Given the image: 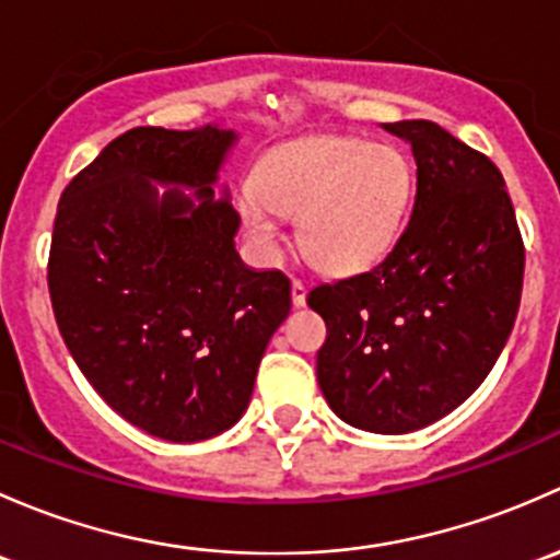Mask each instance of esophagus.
Segmentation results:
<instances>
[{
    "instance_id": "esophagus-1",
    "label": "esophagus",
    "mask_w": 560,
    "mask_h": 560,
    "mask_svg": "<svg viewBox=\"0 0 560 560\" xmlns=\"http://www.w3.org/2000/svg\"><path fill=\"white\" fill-rule=\"evenodd\" d=\"M291 302L293 307H304L307 304V285L302 280H291Z\"/></svg>"
}]
</instances>
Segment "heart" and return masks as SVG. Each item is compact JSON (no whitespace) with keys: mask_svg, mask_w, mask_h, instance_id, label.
<instances>
[{"mask_svg":"<svg viewBox=\"0 0 560 560\" xmlns=\"http://www.w3.org/2000/svg\"><path fill=\"white\" fill-rule=\"evenodd\" d=\"M412 201V164L399 148L350 137H307L275 148L258 180L237 191V212L264 256L299 215L304 253L328 272H359L388 253Z\"/></svg>","mask_w":560,"mask_h":560,"instance_id":"b5f03b06","label":"heart"}]
</instances>
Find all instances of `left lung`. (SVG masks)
Wrapping results in <instances>:
<instances>
[{
    "mask_svg": "<svg viewBox=\"0 0 560 560\" xmlns=\"http://www.w3.org/2000/svg\"><path fill=\"white\" fill-rule=\"evenodd\" d=\"M418 191L407 229L374 269L310 291L326 320L318 383L355 429L409 434L464 405L515 326L523 240L504 177L431 120H396Z\"/></svg>",
    "mask_w": 560,
    "mask_h": 560,
    "instance_id": "left-lung-1",
    "label": "left lung"
}]
</instances>
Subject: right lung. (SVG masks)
<instances>
[{
  "mask_svg": "<svg viewBox=\"0 0 560 560\" xmlns=\"http://www.w3.org/2000/svg\"><path fill=\"white\" fill-rule=\"evenodd\" d=\"M237 140L221 126H137L56 212L48 288L69 353L120 418L166 442L237 423L291 310L285 275L242 264L240 215L229 188L215 196Z\"/></svg>",
  "mask_w": 560,
  "mask_h": 560,
  "instance_id": "add662e5",
  "label": "right lung"
}]
</instances>
